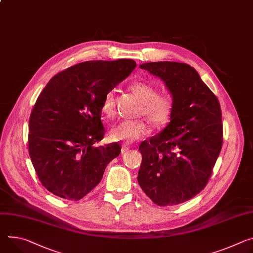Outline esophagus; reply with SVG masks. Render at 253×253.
<instances>
[{
  "label": "esophagus",
  "mask_w": 253,
  "mask_h": 253,
  "mask_svg": "<svg viewBox=\"0 0 253 253\" xmlns=\"http://www.w3.org/2000/svg\"><path fill=\"white\" fill-rule=\"evenodd\" d=\"M128 150H129V147H128V146H126V145H123V146H122V148H121V153L123 154V153L127 152Z\"/></svg>",
  "instance_id": "34e87169"
}]
</instances>
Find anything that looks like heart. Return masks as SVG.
Segmentation results:
<instances>
[{
    "label": "heart",
    "instance_id": "obj_1",
    "mask_svg": "<svg viewBox=\"0 0 253 253\" xmlns=\"http://www.w3.org/2000/svg\"><path fill=\"white\" fill-rule=\"evenodd\" d=\"M131 89L142 101L143 108L141 113L151 123L163 125L169 121L173 111V102L170 97L159 95L155 85L145 82H136L132 84ZM101 109L107 117L113 116L115 111V97L113 90L107 91L104 96ZM147 133L148 128L143 121L126 120L116 124L111 129L110 138L113 141L131 143L142 138L147 135Z\"/></svg>",
    "mask_w": 253,
    "mask_h": 253
}]
</instances>
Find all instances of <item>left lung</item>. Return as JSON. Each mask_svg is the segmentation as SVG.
Listing matches in <instances>:
<instances>
[{"mask_svg": "<svg viewBox=\"0 0 253 253\" xmlns=\"http://www.w3.org/2000/svg\"><path fill=\"white\" fill-rule=\"evenodd\" d=\"M140 68L162 79L172 96L169 125L139 146L138 182L158 206H174L198 195L207 185L222 148L220 103L187 63L157 61Z\"/></svg>", "mask_w": 253, "mask_h": 253, "instance_id": "obj_1", "label": "left lung"}]
</instances>
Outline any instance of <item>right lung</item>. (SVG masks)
<instances>
[{
    "instance_id": "obj_1",
    "label": "right lung",
    "mask_w": 253,
    "mask_h": 253,
    "mask_svg": "<svg viewBox=\"0 0 253 253\" xmlns=\"http://www.w3.org/2000/svg\"><path fill=\"white\" fill-rule=\"evenodd\" d=\"M135 67L132 59L84 61L55 75L41 91L30 115L28 146L39 180L53 195L81 200L120 154L117 143L94 144L105 134L104 96Z\"/></svg>"
}]
</instances>
